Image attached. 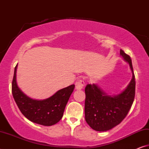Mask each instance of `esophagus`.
Returning a JSON list of instances; mask_svg holds the SVG:
<instances>
[{"label": "esophagus", "instance_id": "1", "mask_svg": "<svg viewBox=\"0 0 149 149\" xmlns=\"http://www.w3.org/2000/svg\"><path fill=\"white\" fill-rule=\"evenodd\" d=\"M85 83L82 79H79L75 83V89L77 90H81L84 89Z\"/></svg>", "mask_w": 149, "mask_h": 149}]
</instances>
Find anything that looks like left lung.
Instances as JSON below:
<instances>
[{
	"mask_svg": "<svg viewBox=\"0 0 149 149\" xmlns=\"http://www.w3.org/2000/svg\"><path fill=\"white\" fill-rule=\"evenodd\" d=\"M120 55L130 65L132 79L123 91L117 95H108L96 84L85 87V116L91 127L97 132H106L118 125L128 114L134 100L135 80L132 59L120 49Z\"/></svg>",
	"mask_w": 149,
	"mask_h": 149,
	"instance_id": "obj_1",
	"label": "left lung"
}]
</instances>
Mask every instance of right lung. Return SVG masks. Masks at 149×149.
I'll return each mask as SVG.
<instances>
[{"label":"right lung","instance_id":"obj_1","mask_svg":"<svg viewBox=\"0 0 149 149\" xmlns=\"http://www.w3.org/2000/svg\"><path fill=\"white\" fill-rule=\"evenodd\" d=\"M12 84V92L15 102L25 117L32 122L50 126L62 119L65 106L74 89L75 85L62 89L51 97L44 100H35L22 91L17 85L16 70Z\"/></svg>","mask_w":149,"mask_h":149}]
</instances>
